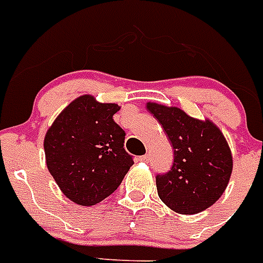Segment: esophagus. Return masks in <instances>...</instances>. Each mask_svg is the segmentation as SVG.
I'll return each instance as SVG.
<instances>
[{"label":"esophagus","instance_id":"34e87169","mask_svg":"<svg viewBox=\"0 0 263 263\" xmlns=\"http://www.w3.org/2000/svg\"><path fill=\"white\" fill-rule=\"evenodd\" d=\"M139 160H140V162L147 163L149 160V156L148 155H143V156H140V158H139Z\"/></svg>","mask_w":263,"mask_h":263}]
</instances>
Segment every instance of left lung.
Returning <instances> with one entry per match:
<instances>
[{
  "mask_svg": "<svg viewBox=\"0 0 263 263\" xmlns=\"http://www.w3.org/2000/svg\"><path fill=\"white\" fill-rule=\"evenodd\" d=\"M174 148L168 173L156 175L158 195L179 214H198L217 202L233 171L223 134L210 120H198L176 107L147 103Z\"/></svg>",
  "mask_w": 263,
  "mask_h": 263,
  "instance_id": "1",
  "label": "left lung"
}]
</instances>
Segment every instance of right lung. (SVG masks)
<instances>
[{"label":"right lung","instance_id":"add662e5","mask_svg":"<svg viewBox=\"0 0 263 263\" xmlns=\"http://www.w3.org/2000/svg\"><path fill=\"white\" fill-rule=\"evenodd\" d=\"M118 104L84 95L64 108L45 139L46 165L72 202L93 206L111 195L134 164L125 132L114 120Z\"/></svg>","mask_w":263,"mask_h":263}]
</instances>
